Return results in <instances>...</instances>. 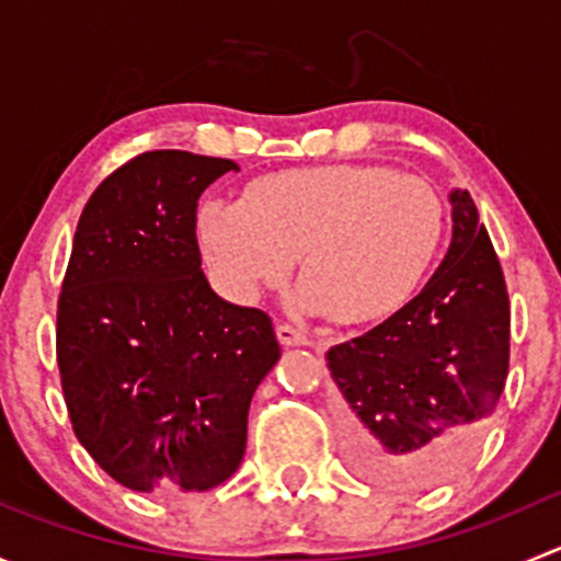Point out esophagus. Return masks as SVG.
<instances>
[{
  "label": "esophagus",
  "mask_w": 561,
  "mask_h": 561,
  "mask_svg": "<svg viewBox=\"0 0 561 561\" xmlns=\"http://www.w3.org/2000/svg\"><path fill=\"white\" fill-rule=\"evenodd\" d=\"M276 339H279V344H285V347H301V344H307V333L287 325V322H279V325H276Z\"/></svg>",
  "instance_id": "1"
}]
</instances>
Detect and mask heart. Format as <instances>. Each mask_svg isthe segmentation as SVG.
Here are the masks:
<instances>
[{
	"mask_svg": "<svg viewBox=\"0 0 561 561\" xmlns=\"http://www.w3.org/2000/svg\"><path fill=\"white\" fill-rule=\"evenodd\" d=\"M443 201L421 175L382 165L293 168L260 175L239 203L203 201L195 239L219 287L254 301L296 257L298 304L339 322L399 307L437 254Z\"/></svg>",
	"mask_w": 561,
	"mask_h": 561,
	"instance_id": "1",
	"label": "heart"
}]
</instances>
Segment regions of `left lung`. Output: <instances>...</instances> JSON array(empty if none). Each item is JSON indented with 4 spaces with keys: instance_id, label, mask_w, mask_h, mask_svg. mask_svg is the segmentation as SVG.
Segmentation results:
<instances>
[{
    "instance_id": "left-lung-1",
    "label": "left lung",
    "mask_w": 561,
    "mask_h": 561,
    "mask_svg": "<svg viewBox=\"0 0 561 561\" xmlns=\"http://www.w3.org/2000/svg\"><path fill=\"white\" fill-rule=\"evenodd\" d=\"M454 239L410 304L325 353L344 399L355 469L432 485L478 448L507 380L511 307L502 265L467 190L450 192Z\"/></svg>"
}]
</instances>
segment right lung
Segmentation results:
<instances>
[{"label": "right lung", "mask_w": 561, "mask_h": 561, "mask_svg": "<svg viewBox=\"0 0 561 561\" xmlns=\"http://www.w3.org/2000/svg\"><path fill=\"white\" fill-rule=\"evenodd\" d=\"M233 160L146 151L94 190L56 312L72 428L116 483L208 491L239 469L249 401L282 350L271 317L208 285L197 197Z\"/></svg>", "instance_id": "1"}]
</instances>
